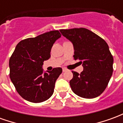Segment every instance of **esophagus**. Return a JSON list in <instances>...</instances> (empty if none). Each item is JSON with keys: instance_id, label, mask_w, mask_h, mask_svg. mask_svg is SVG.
<instances>
[{"instance_id": "1", "label": "esophagus", "mask_w": 123, "mask_h": 123, "mask_svg": "<svg viewBox=\"0 0 123 123\" xmlns=\"http://www.w3.org/2000/svg\"><path fill=\"white\" fill-rule=\"evenodd\" d=\"M67 70H67V68H62V72H67Z\"/></svg>"}]
</instances>
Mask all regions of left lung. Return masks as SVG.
I'll return each instance as SVG.
<instances>
[{
  "label": "left lung",
  "instance_id": "8db88e82",
  "mask_svg": "<svg viewBox=\"0 0 123 123\" xmlns=\"http://www.w3.org/2000/svg\"><path fill=\"white\" fill-rule=\"evenodd\" d=\"M70 41L74 49V60H79L84 70L80 74L72 71L70 85L75 94L92 99L101 95L110 80L113 58L105 41L86 28L60 30Z\"/></svg>",
  "mask_w": 123,
  "mask_h": 123
}]
</instances>
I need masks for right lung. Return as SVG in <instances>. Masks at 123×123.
Instances as JSON below:
<instances>
[{"label":"right lung","mask_w":123,"mask_h":123,"mask_svg":"<svg viewBox=\"0 0 123 123\" xmlns=\"http://www.w3.org/2000/svg\"><path fill=\"white\" fill-rule=\"evenodd\" d=\"M61 37L58 30L51 31L21 41L9 61L10 78L20 96L32 103H41L51 98L61 68L43 72L44 61L51 57L55 42Z\"/></svg>","instance_id":"add662e5"}]
</instances>
